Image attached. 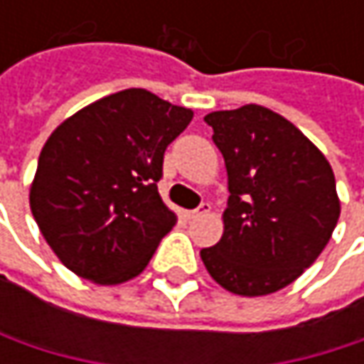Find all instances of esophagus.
<instances>
[{
    "label": "esophagus",
    "instance_id": "esophagus-1",
    "mask_svg": "<svg viewBox=\"0 0 364 364\" xmlns=\"http://www.w3.org/2000/svg\"><path fill=\"white\" fill-rule=\"evenodd\" d=\"M210 210V204L208 202H202L198 208H193V210H187V219H198L200 215H206Z\"/></svg>",
    "mask_w": 364,
    "mask_h": 364
}]
</instances>
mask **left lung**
<instances>
[{
  "instance_id": "obj_1",
  "label": "left lung",
  "mask_w": 364,
  "mask_h": 364,
  "mask_svg": "<svg viewBox=\"0 0 364 364\" xmlns=\"http://www.w3.org/2000/svg\"><path fill=\"white\" fill-rule=\"evenodd\" d=\"M228 168L225 232L200 257L236 295H269L308 269L339 219L327 158L289 119L261 105L204 117Z\"/></svg>"
}]
</instances>
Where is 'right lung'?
Segmentation results:
<instances>
[{
  "label": "right lung",
  "mask_w": 364,
  "mask_h": 364,
  "mask_svg": "<svg viewBox=\"0 0 364 364\" xmlns=\"http://www.w3.org/2000/svg\"><path fill=\"white\" fill-rule=\"evenodd\" d=\"M193 111L149 90L109 95L46 141L29 202L56 257L77 276L117 284L145 269L177 223L158 193L166 147Z\"/></svg>",
  "instance_id": "obj_1"
}]
</instances>
